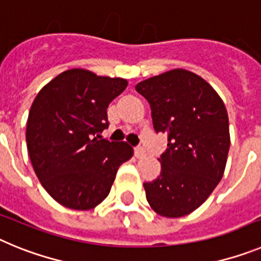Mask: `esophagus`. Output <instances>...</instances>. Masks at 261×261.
<instances>
[{"mask_svg": "<svg viewBox=\"0 0 261 261\" xmlns=\"http://www.w3.org/2000/svg\"><path fill=\"white\" fill-rule=\"evenodd\" d=\"M135 155L137 156V158H144V156L146 155V151H145L144 147L137 146L135 147Z\"/></svg>", "mask_w": 261, "mask_h": 261, "instance_id": "34e87169", "label": "esophagus"}]
</instances>
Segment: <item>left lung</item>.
I'll return each mask as SVG.
<instances>
[{
	"label": "left lung",
	"mask_w": 261,
	"mask_h": 261,
	"mask_svg": "<svg viewBox=\"0 0 261 261\" xmlns=\"http://www.w3.org/2000/svg\"><path fill=\"white\" fill-rule=\"evenodd\" d=\"M151 108L155 132L167 133L161 175L144 183L155 213L177 218L197 209L220 183L230 149L222 99L200 75L174 69L136 85Z\"/></svg>",
	"instance_id": "left-lung-1"
}]
</instances>
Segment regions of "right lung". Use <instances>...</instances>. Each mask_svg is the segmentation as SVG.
I'll list each match as a JSON object with an SVG mask.
<instances>
[{
	"label": "right lung",
	"instance_id": "right-lung-1",
	"mask_svg": "<svg viewBox=\"0 0 261 261\" xmlns=\"http://www.w3.org/2000/svg\"><path fill=\"white\" fill-rule=\"evenodd\" d=\"M128 86L123 78L70 69L39 91L27 120V150L36 176L59 204L95 208L108 196L120 165L133 155L126 142L98 140L107 107Z\"/></svg>",
	"mask_w": 261,
	"mask_h": 261
}]
</instances>
